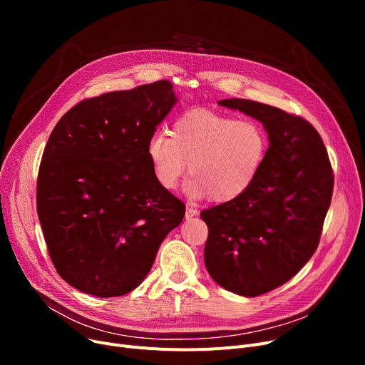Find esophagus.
I'll use <instances>...</instances> for the list:
<instances>
[{"label": "esophagus", "instance_id": "1", "mask_svg": "<svg viewBox=\"0 0 365 365\" xmlns=\"http://www.w3.org/2000/svg\"><path fill=\"white\" fill-rule=\"evenodd\" d=\"M197 215H198V212H197V210H195L194 207H186V213H185L186 219H190V217H194V216H197Z\"/></svg>", "mask_w": 365, "mask_h": 365}]
</instances>
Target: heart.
<instances>
[{"instance_id": "b5f03b06", "label": "heart", "mask_w": 365, "mask_h": 365, "mask_svg": "<svg viewBox=\"0 0 365 365\" xmlns=\"http://www.w3.org/2000/svg\"><path fill=\"white\" fill-rule=\"evenodd\" d=\"M267 134L252 120H235L205 109H190L167 131H155L146 153L158 183L176 189L186 170L190 198L229 202L257 179L267 153Z\"/></svg>"}]
</instances>
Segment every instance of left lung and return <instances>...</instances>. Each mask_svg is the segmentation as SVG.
I'll use <instances>...</instances> for the list:
<instances>
[{
	"mask_svg": "<svg viewBox=\"0 0 365 365\" xmlns=\"http://www.w3.org/2000/svg\"><path fill=\"white\" fill-rule=\"evenodd\" d=\"M260 121L267 148L257 179L234 201L207 208L205 267L225 290L256 297L292 279L314 256L333 195V170L318 131L282 109L219 101Z\"/></svg>",
	"mask_w": 365,
	"mask_h": 365,
	"instance_id": "left-lung-1",
	"label": "left lung"
}]
</instances>
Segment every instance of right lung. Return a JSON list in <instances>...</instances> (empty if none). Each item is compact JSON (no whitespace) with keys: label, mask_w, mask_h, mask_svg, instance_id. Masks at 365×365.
Returning <instances> with one entry per match:
<instances>
[{"label":"right lung","mask_w":365,"mask_h":365,"mask_svg":"<svg viewBox=\"0 0 365 365\" xmlns=\"http://www.w3.org/2000/svg\"><path fill=\"white\" fill-rule=\"evenodd\" d=\"M176 102L163 80L86 99L53 128L36 213L57 274L76 290L98 297L133 292L183 220L185 204L158 183L146 153Z\"/></svg>","instance_id":"right-lung-1"}]
</instances>
